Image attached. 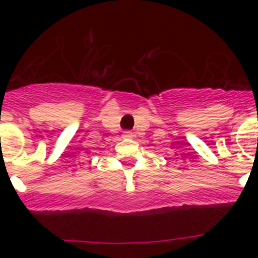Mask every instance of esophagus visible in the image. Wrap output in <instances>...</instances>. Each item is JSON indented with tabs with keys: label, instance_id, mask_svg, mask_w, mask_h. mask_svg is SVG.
Returning a JSON list of instances; mask_svg holds the SVG:
<instances>
[{
	"label": "esophagus",
	"instance_id": "obj_1",
	"mask_svg": "<svg viewBox=\"0 0 258 258\" xmlns=\"http://www.w3.org/2000/svg\"><path fill=\"white\" fill-rule=\"evenodd\" d=\"M122 137H124V138H133V133H132V132H125V133L122 134Z\"/></svg>",
	"mask_w": 258,
	"mask_h": 258
}]
</instances>
